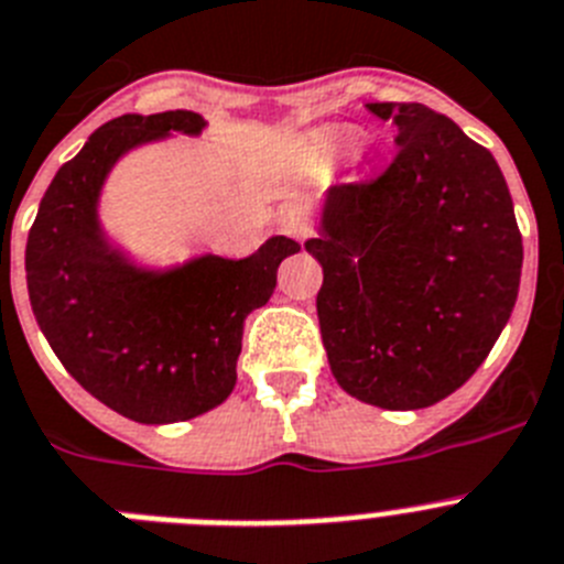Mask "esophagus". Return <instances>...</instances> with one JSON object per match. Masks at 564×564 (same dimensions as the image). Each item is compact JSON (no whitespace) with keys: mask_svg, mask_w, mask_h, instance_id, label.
Returning <instances> with one entry per match:
<instances>
[{"mask_svg":"<svg viewBox=\"0 0 564 564\" xmlns=\"http://www.w3.org/2000/svg\"><path fill=\"white\" fill-rule=\"evenodd\" d=\"M279 230L291 239H307L311 236V214L302 202H291L279 210Z\"/></svg>","mask_w":564,"mask_h":564,"instance_id":"1","label":"esophagus"}]
</instances>
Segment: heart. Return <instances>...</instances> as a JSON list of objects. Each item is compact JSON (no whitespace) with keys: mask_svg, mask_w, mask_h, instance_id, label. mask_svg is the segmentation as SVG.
<instances>
[{"mask_svg":"<svg viewBox=\"0 0 564 564\" xmlns=\"http://www.w3.org/2000/svg\"><path fill=\"white\" fill-rule=\"evenodd\" d=\"M319 148L325 153H341L348 148V137H341V133H328V137L319 139Z\"/></svg>","mask_w":564,"mask_h":564,"instance_id":"heart-1","label":"heart"}]
</instances>
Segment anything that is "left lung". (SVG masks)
<instances>
[{"instance_id": "left-lung-1", "label": "left lung", "mask_w": 564, "mask_h": 564, "mask_svg": "<svg viewBox=\"0 0 564 564\" xmlns=\"http://www.w3.org/2000/svg\"><path fill=\"white\" fill-rule=\"evenodd\" d=\"M391 122L393 165L336 185L305 250L322 264L316 314L330 373L384 411L459 391L511 319L522 236L497 159L420 102H368Z\"/></svg>"}]
</instances>
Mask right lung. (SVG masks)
<instances>
[{
    "label": "right lung",
    "mask_w": 564,
    "mask_h": 564,
    "mask_svg": "<svg viewBox=\"0 0 564 564\" xmlns=\"http://www.w3.org/2000/svg\"><path fill=\"white\" fill-rule=\"evenodd\" d=\"M205 128L194 110L110 119L56 171L28 234V296L47 345L90 397L142 425L223 405L245 319L273 296L282 259L302 248L271 236L242 259L194 253L153 264L108 234L99 208L113 167L144 144Z\"/></svg>",
    "instance_id": "1"
}]
</instances>
